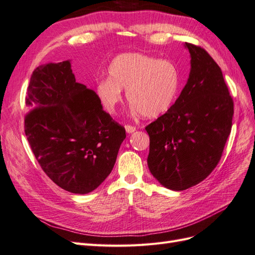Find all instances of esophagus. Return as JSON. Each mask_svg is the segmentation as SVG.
Masks as SVG:
<instances>
[{"instance_id": "34e87169", "label": "esophagus", "mask_w": 255, "mask_h": 255, "mask_svg": "<svg viewBox=\"0 0 255 255\" xmlns=\"http://www.w3.org/2000/svg\"><path fill=\"white\" fill-rule=\"evenodd\" d=\"M125 129H126V132H128V133H132L135 131V127L131 126V125H126Z\"/></svg>"}]
</instances>
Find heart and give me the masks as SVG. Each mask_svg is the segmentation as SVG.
Wrapping results in <instances>:
<instances>
[{"label": "heart", "instance_id": "b5f03b06", "mask_svg": "<svg viewBox=\"0 0 255 255\" xmlns=\"http://www.w3.org/2000/svg\"><path fill=\"white\" fill-rule=\"evenodd\" d=\"M109 78L100 80L97 96L105 110L114 113L123 100V90L133 112L155 119L170 110L176 99L180 75L170 60L140 52L119 54L108 67Z\"/></svg>", "mask_w": 255, "mask_h": 255}]
</instances>
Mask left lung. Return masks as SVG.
Returning <instances> with one entry per match:
<instances>
[{"instance_id": "8db88e82", "label": "left lung", "mask_w": 255, "mask_h": 255, "mask_svg": "<svg viewBox=\"0 0 255 255\" xmlns=\"http://www.w3.org/2000/svg\"><path fill=\"white\" fill-rule=\"evenodd\" d=\"M191 56L187 84L169 111L145 127L147 164L163 187L181 191L216 168L232 129L234 103L222 71L206 51L185 43Z\"/></svg>"}]
</instances>
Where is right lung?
Here are the masks:
<instances>
[{"instance_id":"1","label":"right lung","mask_w":255,"mask_h":255,"mask_svg":"<svg viewBox=\"0 0 255 255\" xmlns=\"http://www.w3.org/2000/svg\"><path fill=\"white\" fill-rule=\"evenodd\" d=\"M25 104V135L43 172L71 193L95 190L113 169L125 128L95 92L76 82L70 61L36 68Z\"/></svg>"}]
</instances>
